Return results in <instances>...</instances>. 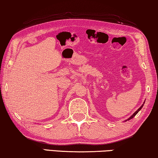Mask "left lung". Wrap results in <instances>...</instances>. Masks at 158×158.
<instances>
[{"label":"left lung","instance_id":"left-lung-1","mask_svg":"<svg viewBox=\"0 0 158 158\" xmlns=\"http://www.w3.org/2000/svg\"><path fill=\"white\" fill-rule=\"evenodd\" d=\"M145 102H144V103H143V105H142V106H140V107H139V108L138 109V110H137L136 111V112H135L134 113V114H133L132 115V116H131L130 117H129V118H128L127 119H126V120H125V122H127V120H130V119H132V118H133V117H134L135 116V115H136V114H137V113H138V112H139V110H140L142 108H143V105H144V104H145Z\"/></svg>","mask_w":158,"mask_h":158}]
</instances>
